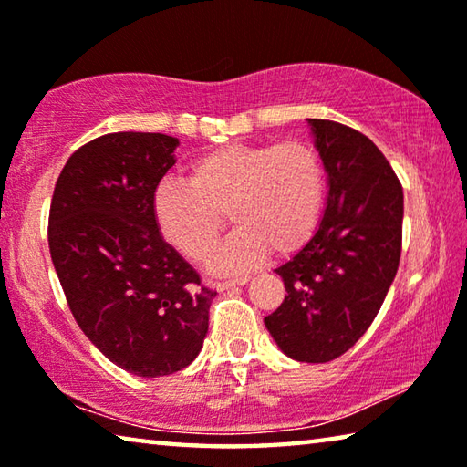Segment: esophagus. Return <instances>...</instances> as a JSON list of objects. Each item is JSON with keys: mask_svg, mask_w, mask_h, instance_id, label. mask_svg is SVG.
<instances>
[{"mask_svg": "<svg viewBox=\"0 0 467 467\" xmlns=\"http://www.w3.org/2000/svg\"><path fill=\"white\" fill-rule=\"evenodd\" d=\"M249 282V278L247 275H244V278H234V280H226V282H218V284H214V288L216 290H228V288H234V286H243V284H247Z\"/></svg>", "mask_w": 467, "mask_h": 467, "instance_id": "esophagus-1", "label": "esophagus"}]
</instances>
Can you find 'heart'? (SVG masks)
<instances>
[{
	"label": "heart",
	"instance_id": "obj_1",
	"mask_svg": "<svg viewBox=\"0 0 467 467\" xmlns=\"http://www.w3.org/2000/svg\"><path fill=\"white\" fill-rule=\"evenodd\" d=\"M326 169L309 141L233 144L195 158L187 181L169 179L154 193V218L181 255L203 262L216 249L228 214L236 226L210 265L241 274L267 251L290 255L317 231Z\"/></svg>",
	"mask_w": 467,
	"mask_h": 467
}]
</instances>
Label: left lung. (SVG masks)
I'll list each match as a JSON object with an SVG mask.
<instances>
[{"instance_id":"8db88e82","label":"left lung","mask_w":467,"mask_h":467,"mask_svg":"<svg viewBox=\"0 0 467 467\" xmlns=\"http://www.w3.org/2000/svg\"><path fill=\"white\" fill-rule=\"evenodd\" d=\"M306 121L327 172L326 210L311 241L275 270L286 296L264 323L292 360L329 362L370 327L395 278L404 192L367 136Z\"/></svg>"}]
</instances>
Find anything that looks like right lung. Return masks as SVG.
Returning <instances> with one entry per match:
<instances>
[{
  "instance_id": "1",
  "label": "right lung",
  "mask_w": 467,
  "mask_h": 467,
  "mask_svg": "<svg viewBox=\"0 0 467 467\" xmlns=\"http://www.w3.org/2000/svg\"><path fill=\"white\" fill-rule=\"evenodd\" d=\"M177 146L164 133H107L69 156L51 200L49 251L74 319L138 377L192 365L216 296L156 226L154 193Z\"/></svg>"
}]
</instances>
